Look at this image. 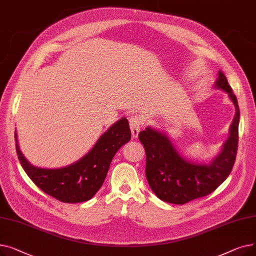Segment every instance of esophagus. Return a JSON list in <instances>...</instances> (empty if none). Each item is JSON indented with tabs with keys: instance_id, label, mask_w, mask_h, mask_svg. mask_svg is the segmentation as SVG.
Returning <instances> with one entry per match:
<instances>
[{
	"instance_id": "obj_1",
	"label": "esophagus",
	"mask_w": 256,
	"mask_h": 256,
	"mask_svg": "<svg viewBox=\"0 0 256 256\" xmlns=\"http://www.w3.org/2000/svg\"><path fill=\"white\" fill-rule=\"evenodd\" d=\"M142 126L141 118L138 115H132L130 118V126L132 130V138H137L138 134L140 132V128Z\"/></svg>"
}]
</instances>
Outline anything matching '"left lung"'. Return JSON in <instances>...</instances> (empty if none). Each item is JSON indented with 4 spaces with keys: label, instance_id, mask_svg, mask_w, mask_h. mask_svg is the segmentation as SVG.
<instances>
[{
    "label": "left lung",
    "instance_id": "obj_1",
    "mask_svg": "<svg viewBox=\"0 0 256 256\" xmlns=\"http://www.w3.org/2000/svg\"><path fill=\"white\" fill-rule=\"evenodd\" d=\"M217 87L228 93L236 106L230 136L222 152L210 165L184 160L164 134L147 128L139 132L146 152L145 174L154 193L165 202L184 204L214 192L228 178L236 162L238 144L240 109L226 76L219 72Z\"/></svg>",
    "mask_w": 256,
    "mask_h": 256
}]
</instances>
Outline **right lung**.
Returning a JSON list of instances; mask_svg holds the SVG:
<instances>
[{
  "label": "right lung",
  "mask_w": 256,
  "mask_h": 256,
  "mask_svg": "<svg viewBox=\"0 0 256 256\" xmlns=\"http://www.w3.org/2000/svg\"><path fill=\"white\" fill-rule=\"evenodd\" d=\"M130 137L128 121L122 118L108 130L92 150L76 163L60 169H44L32 166L24 158L14 134L16 154L28 176L40 190L66 204L83 202L96 195L104 184L113 156Z\"/></svg>",
  "instance_id": "1"
}]
</instances>
